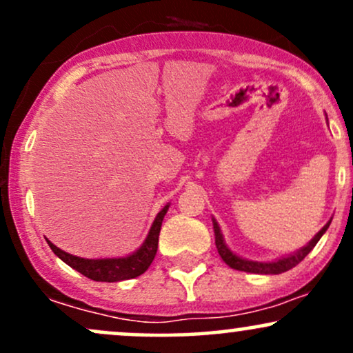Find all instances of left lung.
Here are the masks:
<instances>
[{"label": "left lung", "mask_w": 353, "mask_h": 353, "mask_svg": "<svg viewBox=\"0 0 353 353\" xmlns=\"http://www.w3.org/2000/svg\"><path fill=\"white\" fill-rule=\"evenodd\" d=\"M330 222L332 221L327 222V224L323 225V228L320 229L317 234H315V237L312 239L309 244H307L305 247H302V249H299L297 252L285 255V257L277 259V261H274V262H255V261H247V259L239 257V255L234 254L232 250H230L229 247L225 245L224 236H222V232H221V228H219L216 219H212L214 234H216V247H217L219 255L222 257V261H224L225 264H228L229 267H232V269H236V270H244V272L264 274V275L287 272V270H290L292 267L297 265L299 262H302L303 259H305V255L309 254L315 245H317V242L320 241V237L325 234V230L329 229Z\"/></svg>", "instance_id": "1"}]
</instances>
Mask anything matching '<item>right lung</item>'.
Returning a JSON list of instances; mask_svg holds the SVG:
<instances>
[{
	"label": "right lung",
	"mask_w": 353,
	"mask_h": 353,
	"mask_svg": "<svg viewBox=\"0 0 353 353\" xmlns=\"http://www.w3.org/2000/svg\"><path fill=\"white\" fill-rule=\"evenodd\" d=\"M169 204H165L159 210L156 219H154L151 229H149L148 237L143 242V245L136 250V252L125 255V257H114V259H83L76 257V255L64 252L59 247H56L52 242L48 241L51 250L54 252L63 262L78 270L88 279L96 282H121L128 281V279L139 277L149 269L152 264L154 257L157 252V242H159L161 225H163V219L168 212Z\"/></svg>",
	"instance_id": "right-lung-1"
}]
</instances>
